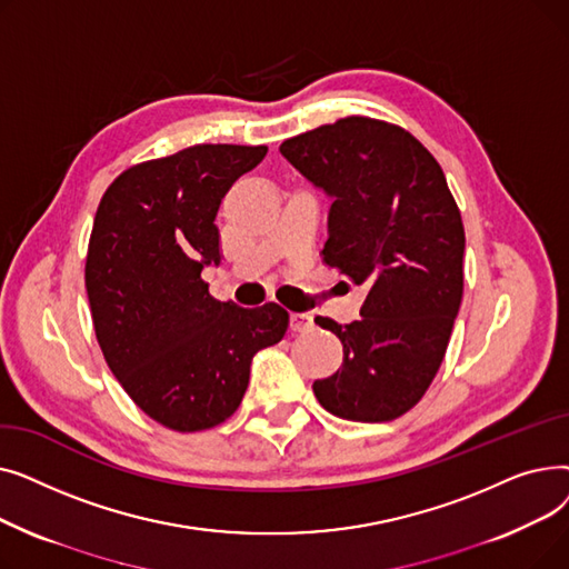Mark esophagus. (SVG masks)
Masks as SVG:
<instances>
[{
    "mask_svg": "<svg viewBox=\"0 0 569 569\" xmlns=\"http://www.w3.org/2000/svg\"><path fill=\"white\" fill-rule=\"evenodd\" d=\"M313 327L311 313H290V330L292 332H307Z\"/></svg>",
    "mask_w": 569,
    "mask_h": 569,
    "instance_id": "1",
    "label": "esophagus"
}]
</instances>
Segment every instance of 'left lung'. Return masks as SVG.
Here are the masks:
<instances>
[{"instance_id": "obj_1", "label": "left lung", "mask_w": 569, "mask_h": 569, "mask_svg": "<svg viewBox=\"0 0 569 569\" xmlns=\"http://www.w3.org/2000/svg\"><path fill=\"white\" fill-rule=\"evenodd\" d=\"M279 149L335 200L322 262L369 288L360 320H318L343 365L313 382L316 399L343 420H397L433 382L461 307L457 200L429 149L382 119L350 114Z\"/></svg>"}]
</instances>
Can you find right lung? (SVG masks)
I'll return each instance as SVG.
<instances>
[{"instance_id":"add662e5","label":"right lung","mask_w":569,"mask_h":569,"mask_svg":"<svg viewBox=\"0 0 569 569\" xmlns=\"http://www.w3.org/2000/svg\"><path fill=\"white\" fill-rule=\"evenodd\" d=\"M264 154V144H193L127 168L99 202L84 262L97 341L133 403L166 429L226 422L251 357L286 337V309L219 302L200 277L221 260V198Z\"/></svg>"}]
</instances>
